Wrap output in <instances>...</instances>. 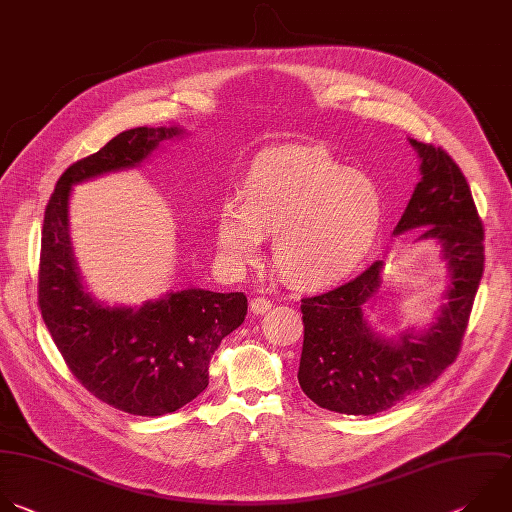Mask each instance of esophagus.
Masks as SVG:
<instances>
[{
    "label": "esophagus",
    "instance_id": "obj_1",
    "mask_svg": "<svg viewBox=\"0 0 512 512\" xmlns=\"http://www.w3.org/2000/svg\"><path fill=\"white\" fill-rule=\"evenodd\" d=\"M271 301L269 299H265V297H253L251 301H249V307H251V311L255 313V315H263V313H267L269 309H271Z\"/></svg>",
    "mask_w": 512,
    "mask_h": 512
}]
</instances>
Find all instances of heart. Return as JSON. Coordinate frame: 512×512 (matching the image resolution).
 <instances>
[{
	"label": "heart",
	"instance_id": "1",
	"mask_svg": "<svg viewBox=\"0 0 512 512\" xmlns=\"http://www.w3.org/2000/svg\"><path fill=\"white\" fill-rule=\"evenodd\" d=\"M241 199H225L215 219L225 265L255 263L263 239L275 237L277 271L305 291L346 281L374 247L384 219L378 187L321 146L261 152L247 168Z\"/></svg>",
	"mask_w": 512,
	"mask_h": 512
}]
</instances>
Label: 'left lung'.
Returning <instances> with one entry per match:
<instances>
[{
  "instance_id": "8db88e82",
  "label": "left lung",
  "mask_w": 512,
  "mask_h": 512,
  "mask_svg": "<svg viewBox=\"0 0 512 512\" xmlns=\"http://www.w3.org/2000/svg\"><path fill=\"white\" fill-rule=\"evenodd\" d=\"M420 158V183L394 229H422L416 241L440 249L446 303L424 329L384 335L368 311L384 283L376 261L354 281L301 299L303 350L297 380L317 406L372 416L430 386L456 360L484 269V233L470 187L446 150L410 138Z\"/></svg>"
}]
</instances>
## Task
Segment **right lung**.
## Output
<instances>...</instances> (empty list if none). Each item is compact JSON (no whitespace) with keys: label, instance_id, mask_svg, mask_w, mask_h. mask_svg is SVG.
Returning a JSON list of instances; mask_svg holds the SVG:
<instances>
[{"label":"right lung","instance_id":"obj_1","mask_svg":"<svg viewBox=\"0 0 512 512\" xmlns=\"http://www.w3.org/2000/svg\"><path fill=\"white\" fill-rule=\"evenodd\" d=\"M181 126L120 132L60 177L44 215L38 303L56 348L78 382L98 400L134 416H164L209 386L221 339L247 315L245 293L199 287L166 291L140 307L108 305L84 285L70 239L72 187L138 166Z\"/></svg>","mask_w":512,"mask_h":512}]
</instances>
